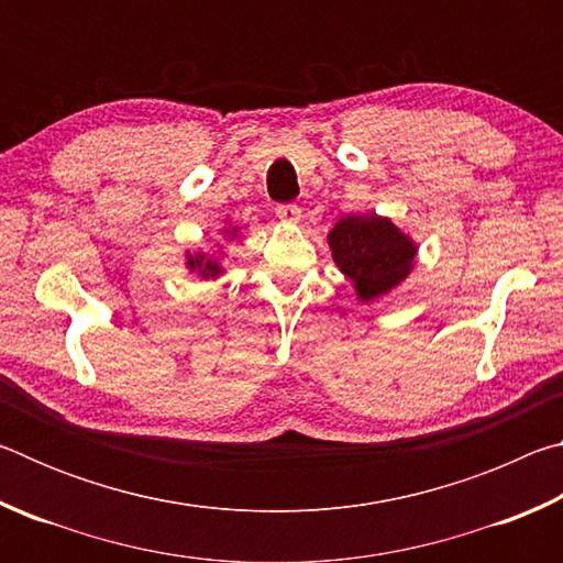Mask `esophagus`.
I'll return each instance as SVG.
<instances>
[{"label":"esophagus","mask_w":563,"mask_h":563,"mask_svg":"<svg viewBox=\"0 0 563 563\" xmlns=\"http://www.w3.org/2000/svg\"><path fill=\"white\" fill-rule=\"evenodd\" d=\"M275 216H278L283 223H298L300 221V208L295 203H280V206H275Z\"/></svg>","instance_id":"1"}]
</instances>
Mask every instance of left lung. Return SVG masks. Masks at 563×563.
Here are the masks:
<instances>
[{
  "label": "left lung",
  "instance_id": "obj_1",
  "mask_svg": "<svg viewBox=\"0 0 563 563\" xmlns=\"http://www.w3.org/2000/svg\"><path fill=\"white\" fill-rule=\"evenodd\" d=\"M332 261L355 285L362 302L383 298L415 268L417 245L377 213L340 218L328 233Z\"/></svg>",
  "mask_w": 563,
  "mask_h": 563
}]
</instances>
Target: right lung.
Returning <instances> with one entry per match:
<instances>
[{"instance_id": "add662e5", "label": "right lung", "mask_w": 563, "mask_h": 563, "mask_svg": "<svg viewBox=\"0 0 563 563\" xmlns=\"http://www.w3.org/2000/svg\"><path fill=\"white\" fill-rule=\"evenodd\" d=\"M235 231H238V228H233V231H225V233H228V235H235ZM186 265H188L190 273H198V275H201V278H206V280H208V278H218V275L223 273L221 261L208 258V255H203V253H196V255L188 253Z\"/></svg>"}]
</instances>
